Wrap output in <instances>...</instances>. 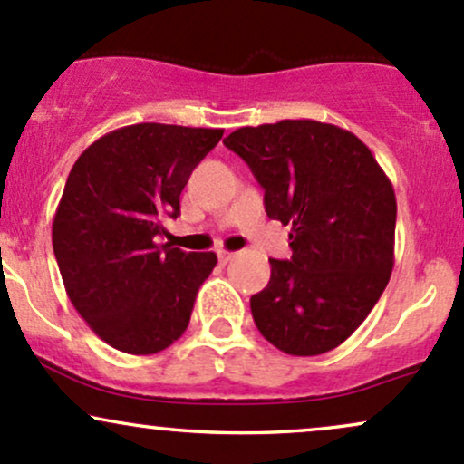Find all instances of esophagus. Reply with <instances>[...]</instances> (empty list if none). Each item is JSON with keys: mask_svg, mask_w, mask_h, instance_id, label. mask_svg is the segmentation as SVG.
Returning a JSON list of instances; mask_svg holds the SVG:
<instances>
[{"mask_svg": "<svg viewBox=\"0 0 464 464\" xmlns=\"http://www.w3.org/2000/svg\"><path fill=\"white\" fill-rule=\"evenodd\" d=\"M233 257H236V253H231V251H218V259H220V264L231 262Z\"/></svg>", "mask_w": 464, "mask_h": 464, "instance_id": "obj_1", "label": "esophagus"}]
</instances>
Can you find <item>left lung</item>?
<instances>
[{"instance_id": "8db88e82", "label": "left lung", "mask_w": 464, "mask_h": 464, "mask_svg": "<svg viewBox=\"0 0 464 464\" xmlns=\"http://www.w3.org/2000/svg\"><path fill=\"white\" fill-rule=\"evenodd\" d=\"M224 145L251 167L271 220L290 224V259L251 297L262 337L293 356L337 348L363 324L394 266L396 198L353 131L319 121L240 127Z\"/></svg>"}]
</instances>
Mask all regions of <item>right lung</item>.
I'll return each mask as SVG.
<instances>
[{"label":"right lung","instance_id":"obj_1","mask_svg":"<svg viewBox=\"0 0 464 464\" xmlns=\"http://www.w3.org/2000/svg\"><path fill=\"white\" fill-rule=\"evenodd\" d=\"M224 130L127 125L74 162L54 213L53 248L76 313L111 348L156 354L187 330L216 253L158 244L180 216L191 171Z\"/></svg>","mask_w":464,"mask_h":464}]
</instances>
